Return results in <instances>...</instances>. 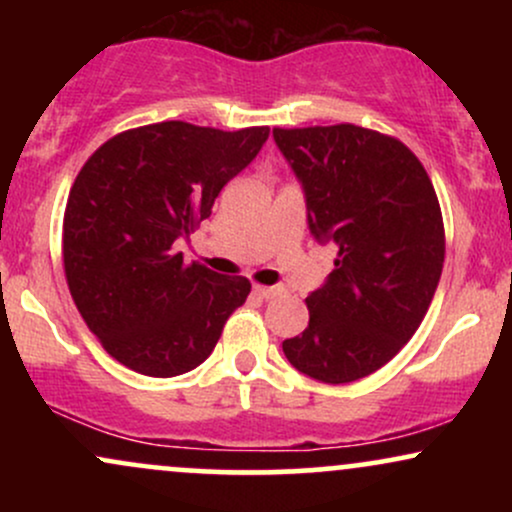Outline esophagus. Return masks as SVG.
I'll return each instance as SVG.
<instances>
[{"label": "esophagus", "mask_w": 512, "mask_h": 512, "mask_svg": "<svg viewBox=\"0 0 512 512\" xmlns=\"http://www.w3.org/2000/svg\"><path fill=\"white\" fill-rule=\"evenodd\" d=\"M255 293L260 298H276V296H281V289H279V286H260V284H257Z\"/></svg>", "instance_id": "obj_1"}]
</instances>
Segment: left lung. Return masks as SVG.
I'll list each match as a JSON object with an SVG mask.
<instances>
[{
	"mask_svg": "<svg viewBox=\"0 0 512 512\" xmlns=\"http://www.w3.org/2000/svg\"><path fill=\"white\" fill-rule=\"evenodd\" d=\"M272 137L301 182L310 236L339 248L305 298L308 327L281 346L308 378L354 383L409 342L433 301L445 260L436 190L407 146L373 129L276 127Z\"/></svg>",
	"mask_w": 512,
	"mask_h": 512,
	"instance_id": "left-lung-1",
	"label": "left lung"
}]
</instances>
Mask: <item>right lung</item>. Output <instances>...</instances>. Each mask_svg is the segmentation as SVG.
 Listing matches in <instances>:
<instances>
[{"label": "right lung", "mask_w": 512, "mask_h": 512, "mask_svg": "<svg viewBox=\"0 0 512 512\" xmlns=\"http://www.w3.org/2000/svg\"><path fill=\"white\" fill-rule=\"evenodd\" d=\"M269 127L221 132L158 122L117 134L69 190L64 272L88 330L122 366L173 378L204 363L250 281L187 264L178 252Z\"/></svg>", "instance_id": "right-lung-1"}]
</instances>
